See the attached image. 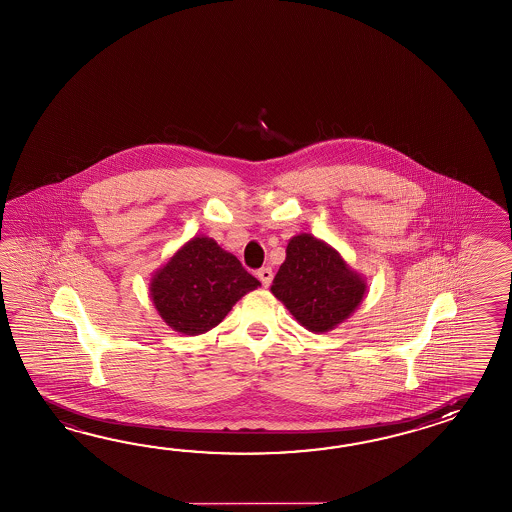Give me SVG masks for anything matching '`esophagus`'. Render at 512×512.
Wrapping results in <instances>:
<instances>
[{
  "label": "esophagus",
  "instance_id": "obj_1",
  "mask_svg": "<svg viewBox=\"0 0 512 512\" xmlns=\"http://www.w3.org/2000/svg\"><path fill=\"white\" fill-rule=\"evenodd\" d=\"M258 278H260L263 286H271V282H273V269L271 267H263V269L258 271Z\"/></svg>",
  "mask_w": 512,
  "mask_h": 512
}]
</instances>
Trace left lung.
<instances>
[{
	"instance_id": "left-lung-1",
	"label": "left lung",
	"mask_w": 512,
	"mask_h": 512,
	"mask_svg": "<svg viewBox=\"0 0 512 512\" xmlns=\"http://www.w3.org/2000/svg\"><path fill=\"white\" fill-rule=\"evenodd\" d=\"M271 291L309 332L324 333L354 313L367 284L328 243L298 234L287 243Z\"/></svg>"
}]
</instances>
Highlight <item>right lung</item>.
<instances>
[{"label":"right lung","mask_w":512,"mask_h":512,"mask_svg":"<svg viewBox=\"0 0 512 512\" xmlns=\"http://www.w3.org/2000/svg\"><path fill=\"white\" fill-rule=\"evenodd\" d=\"M260 282L214 239L193 238L151 280V298L167 326L186 335L215 328Z\"/></svg>","instance_id":"1"}]
</instances>
